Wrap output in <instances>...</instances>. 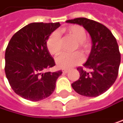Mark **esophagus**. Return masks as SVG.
I'll list each match as a JSON object with an SVG mask.
<instances>
[{
  "label": "esophagus",
  "mask_w": 123,
  "mask_h": 123,
  "mask_svg": "<svg viewBox=\"0 0 123 123\" xmlns=\"http://www.w3.org/2000/svg\"><path fill=\"white\" fill-rule=\"evenodd\" d=\"M62 72H63V73H65V74H66V73H67L68 72H69V70L66 69H62Z\"/></svg>",
  "instance_id": "obj_1"
}]
</instances>
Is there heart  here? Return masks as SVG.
I'll use <instances>...</instances> for the list:
<instances>
[{"mask_svg": "<svg viewBox=\"0 0 123 123\" xmlns=\"http://www.w3.org/2000/svg\"><path fill=\"white\" fill-rule=\"evenodd\" d=\"M67 34L77 42V47L83 51H86L89 45L85 39L86 37L84 29L79 25H72L66 30ZM46 46L48 51L52 55H57L61 51V43L59 34L57 32L52 33L46 42ZM84 60V57L80 52L75 53H63L56 58L57 66L63 69H70L75 66Z\"/></svg>", "mask_w": 123, "mask_h": 123, "instance_id": "obj_1", "label": "heart"}]
</instances>
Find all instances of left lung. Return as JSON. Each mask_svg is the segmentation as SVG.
<instances>
[{"label":"left lung","instance_id":"left-lung-1","mask_svg":"<svg viewBox=\"0 0 123 123\" xmlns=\"http://www.w3.org/2000/svg\"><path fill=\"white\" fill-rule=\"evenodd\" d=\"M66 22L83 26L90 35L92 45L90 56L84 64L91 71L88 72L81 67L78 68L80 78L72 84V88L84 96H98L107 91L117 78L120 64L117 42L109 29L97 21L77 18Z\"/></svg>","mask_w":123,"mask_h":123}]
</instances>
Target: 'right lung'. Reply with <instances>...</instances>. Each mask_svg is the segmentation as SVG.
<instances>
[{
	"mask_svg": "<svg viewBox=\"0 0 123 123\" xmlns=\"http://www.w3.org/2000/svg\"><path fill=\"white\" fill-rule=\"evenodd\" d=\"M60 26L57 23H31L16 32L5 52V73L13 91L32 102L52 94L62 71L45 72L55 66L46 42Z\"/></svg>",
	"mask_w": 123,
	"mask_h": 123,
	"instance_id": "add662e5",
	"label": "right lung"
}]
</instances>
